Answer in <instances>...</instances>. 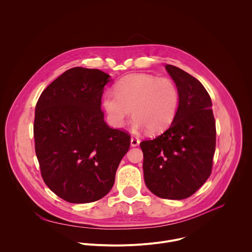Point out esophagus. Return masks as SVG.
Returning <instances> with one entry per match:
<instances>
[{"label":"esophagus","mask_w":252,"mask_h":252,"mask_svg":"<svg viewBox=\"0 0 252 252\" xmlns=\"http://www.w3.org/2000/svg\"><path fill=\"white\" fill-rule=\"evenodd\" d=\"M140 144V140H139V138H137V137H132L131 138V146L132 147H136V146H138Z\"/></svg>","instance_id":"34e87169"}]
</instances>
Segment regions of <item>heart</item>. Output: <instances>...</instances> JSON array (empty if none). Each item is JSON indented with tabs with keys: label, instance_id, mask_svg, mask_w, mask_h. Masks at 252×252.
<instances>
[{
	"label": "heart",
	"instance_id": "heart-1",
	"mask_svg": "<svg viewBox=\"0 0 252 252\" xmlns=\"http://www.w3.org/2000/svg\"><path fill=\"white\" fill-rule=\"evenodd\" d=\"M103 105L114 127H123L133 108L134 126L147 127L150 132L158 133L173 121L179 105V93L168 78L134 74L118 83L116 93L109 92L104 95Z\"/></svg>",
	"mask_w": 252,
	"mask_h": 252
}]
</instances>
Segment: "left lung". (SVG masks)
<instances>
[{
	"instance_id": "1",
	"label": "left lung",
	"mask_w": 252,
	"mask_h": 252,
	"mask_svg": "<svg viewBox=\"0 0 252 252\" xmlns=\"http://www.w3.org/2000/svg\"><path fill=\"white\" fill-rule=\"evenodd\" d=\"M179 93L171 125L159 136L140 143L144 178L155 195L181 200L193 195L212 172L216 121L203 85L183 70L166 65Z\"/></svg>"
}]
</instances>
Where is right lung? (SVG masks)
<instances>
[{
  "label": "right lung",
  "instance_id": "right-lung-1",
  "mask_svg": "<svg viewBox=\"0 0 252 252\" xmlns=\"http://www.w3.org/2000/svg\"><path fill=\"white\" fill-rule=\"evenodd\" d=\"M109 75L72 68L40 94L35 107V154L45 184L63 200L91 203L112 188L130 148L129 133L104 121L101 97Z\"/></svg>",
  "mask_w": 252,
  "mask_h": 252
}]
</instances>
